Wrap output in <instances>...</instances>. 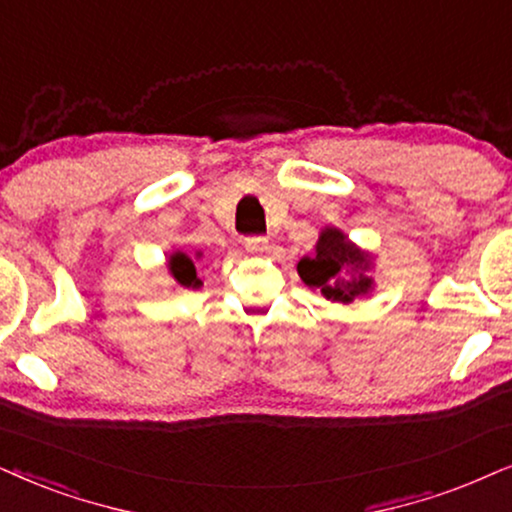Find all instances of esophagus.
I'll return each mask as SVG.
<instances>
[{
    "mask_svg": "<svg viewBox=\"0 0 512 512\" xmlns=\"http://www.w3.org/2000/svg\"><path fill=\"white\" fill-rule=\"evenodd\" d=\"M245 250L252 252V255H260V252L269 250V238H264V236L245 238Z\"/></svg>",
    "mask_w": 512,
    "mask_h": 512,
    "instance_id": "1",
    "label": "esophagus"
}]
</instances>
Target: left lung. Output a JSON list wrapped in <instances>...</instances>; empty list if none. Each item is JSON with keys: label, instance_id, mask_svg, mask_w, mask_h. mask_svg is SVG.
I'll list each match as a JSON object with an SVG mask.
<instances>
[{"label": "left lung", "instance_id": "obj_1", "mask_svg": "<svg viewBox=\"0 0 512 512\" xmlns=\"http://www.w3.org/2000/svg\"><path fill=\"white\" fill-rule=\"evenodd\" d=\"M373 267V252L349 241V236L338 226H323L314 245V255L297 262V274L304 286L319 290L326 300L352 304L375 290Z\"/></svg>", "mask_w": 512, "mask_h": 512}]
</instances>
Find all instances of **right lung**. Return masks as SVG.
Here are the masks:
<instances>
[{
  "label": "right lung",
  "instance_id": "1",
  "mask_svg": "<svg viewBox=\"0 0 512 512\" xmlns=\"http://www.w3.org/2000/svg\"><path fill=\"white\" fill-rule=\"evenodd\" d=\"M200 252H196V257L186 255V252L181 250H174L170 252V257H167V271H170V278L174 281V286L177 288H184V290H196L203 286V281L198 278V271H196V260H200Z\"/></svg>",
  "mask_w": 512,
  "mask_h": 512
}]
</instances>
